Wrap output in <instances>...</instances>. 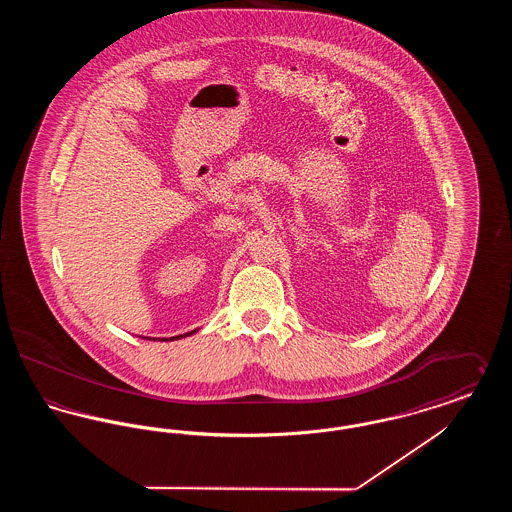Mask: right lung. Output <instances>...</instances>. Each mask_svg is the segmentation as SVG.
I'll use <instances>...</instances> for the list:
<instances>
[{
    "instance_id": "obj_1",
    "label": "right lung",
    "mask_w": 512,
    "mask_h": 512,
    "mask_svg": "<svg viewBox=\"0 0 512 512\" xmlns=\"http://www.w3.org/2000/svg\"><path fill=\"white\" fill-rule=\"evenodd\" d=\"M190 334H192V332H190ZM186 336H188V334H186ZM178 338H182V336H174L171 340H178ZM149 340H151V338H149Z\"/></svg>"
}]
</instances>
